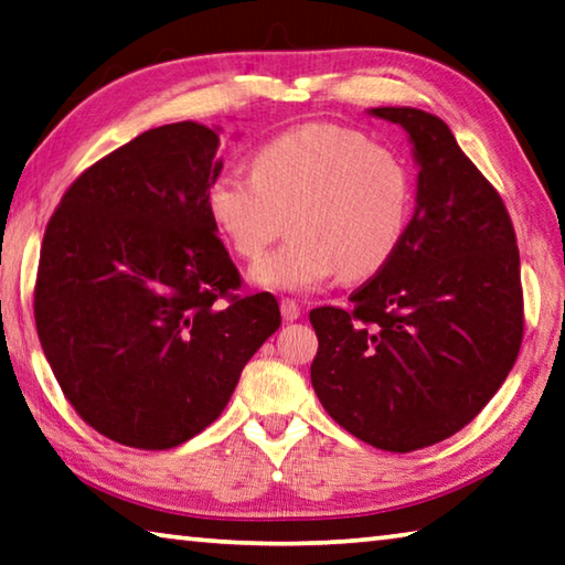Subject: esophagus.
Here are the masks:
<instances>
[{"label": "esophagus", "mask_w": 565, "mask_h": 565, "mask_svg": "<svg viewBox=\"0 0 565 565\" xmlns=\"http://www.w3.org/2000/svg\"><path fill=\"white\" fill-rule=\"evenodd\" d=\"M280 312H282V319L285 322H295V319H300V315H302V310H300V305H297L295 300H280Z\"/></svg>", "instance_id": "esophagus-1"}]
</instances>
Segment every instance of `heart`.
Masks as SVG:
<instances>
[{
  "mask_svg": "<svg viewBox=\"0 0 565 565\" xmlns=\"http://www.w3.org/2000/svg\"><path fill=\"white\" fill-rule=\"evenodd\" d=\"M413 201L401 154L332 122L275 135L250 154V177L221 174L206 189L209 216L241 258H258L287 221L292 241L250 268L273 292L315 290L339 273L374 278L406 241Z\"/></svg>",
  "mask_w": 565,
  "mask_h": 565,
  "instance_id": "1",
  "label": "heart"
}]
</instances>
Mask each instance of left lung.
Here are the masks:
<instances>
[{
	"mask_svg": "<svg viewBox=\"0 0 565 565\" xmlns=\"http://www.w3.org/2000/svg\"><path fill=\"white\" fill-rule=\"evenodd\" d=\"M401 125L418 167L415 209L393 260L317 307L310 376L344 430L411 452L465 428L502 386L524 334L519 248L502 199L438 115L371 108Z\"/></svg>",
	"mask_w": 565,
	"mask_h": 565,
	"instance_id": "1",
	"label": "left lung"
}]
</instances>
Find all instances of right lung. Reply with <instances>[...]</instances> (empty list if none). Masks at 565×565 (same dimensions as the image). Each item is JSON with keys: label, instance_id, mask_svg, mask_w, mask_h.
<instances>
[{"label": "right lung", "instance_id": "add662e5", "mask_svg": "<svg viewBox=\"0 0 565 565\" xmlns=\"http://www.w3.org/2000/svg\"><path fill=\"white\" fill-rule=\"evenodd\" d=\"M218 132L184 120L137 135L71 184L41 243L34 317L53 376L130 448L169 450L214 423L280 327L270 292L231 295L238 270L206 211Z\"/></svg>", "mask_w": 565, "mask_h": 565}]
</instances>
